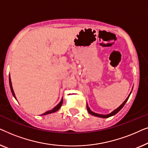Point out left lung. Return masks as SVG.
<instances>
[{"label":"left lung","instance_id":"1","mask_svg":"<svg viewBox=\"0 0 148 148\" xmlns=\"http://www.w3.org/2000/svg\"><path fill=\"white\" fill-rule=\"evenodd\" d=\"M131 93H130V94H131ZM130 94L129 95V96L127 97V98L126 99V100H125V102L123 103L119 107V108H117L116 110H114V111H113V112H112L111 113H110V114H106V115H104V114H97V113H95V112H92V110H90V108H89L88 107V105L87 104V109H88V112L90 113V114H92V115H94V116H98V117H100V118H104V119H106V118H108V117H110V116H113V115H114V114H116L117 112H119V111H120L121 109L123 108V107L125 106V104H126V102H127V100H128V99H129V96H130Z\"/></svg>","mask_w":148,"mask_h":148}]
</instances>
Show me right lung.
<instances>
[{
	"instance_id": "obj_1",
	"label": "right lung",
	"mask_w": 148,
	"mask_h": 148,
	"mask_svg": "<svg viewBox=\"0 0 148 148\" xmlns=\"http://www.w3.org/2000/svg\"><path fill=\"white\" fill-rule=\"evenodd\" d=\"M9 85H10V88H11V92H12V94H13V96L15 97V98L16 99V97H15V93L13 92V87H12V84H11V77H10V75H9ZM62 102H63V99L62 98V100L60 102H59V104H58L57 106H56L54 108L52 109L51 110H49L48 111V112H46L45 113H44V114H42V116H43V115H46V114H50V113H52V112H55L56 111L59 110V108L61 107L62 104Z\"/></svg>"
}]
</instances>
